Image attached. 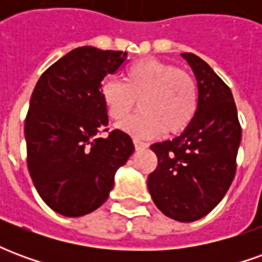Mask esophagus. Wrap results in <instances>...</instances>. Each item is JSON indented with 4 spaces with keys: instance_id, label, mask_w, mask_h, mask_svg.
Instances as JSON below:
<instances>
[{
    "instance_id": "1",
    "label": "esophagus",
    "mask_w": 262,
    "mask_h": 262,
    "mask_svg": "<svg viewBox=\"0 0 262 262\" xmlns=\"http://www.w3.org/2000/svg\"><path fill=\"white\" fill-rule=\"evenodd\" d=\"M133 143H135V148H136V150H143V148H146L148 146L147 143H143L140 142V140H137V139H135Z\"/></svg>"
}]
</instances>
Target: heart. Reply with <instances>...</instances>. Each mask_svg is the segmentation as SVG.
<instances>
[{"label":"heart","mask_w":262,"mask_h":262,"mask_svg":"<svg viewBox=\"0 0 262 262\" xmlns=\"http://www.w3.org/2000/svg\"><path fill=\"white\" fill-rule=\"evenodd\" d=\"M101 97L115 122L126 119L135 106L142 112L125 120L120 129L137 139H153L165 130H185L198 109L196 82L188 71L159 59H142L125 71V82L106 78Z\"/></svg>","instance_id":"b5f03b06"}]
</instances>
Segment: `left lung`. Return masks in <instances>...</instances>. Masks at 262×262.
<instances>
[{"instance_id":"obj_1","label":"left lung","mask_w":262,"mask_h":262,"mask_svg":"<svg viewBox=\"0 0 262 262\" xmlns=\"http://www.w3.org/2000/svg\"><path fill=\"white\" fill-rule=\"evenodd\" d=\"M182 57L196 77V114L180 136L151 146L159 164L147 187L165 216L188 223L206 216L231 185L242 126L225 81L196 54Z\"/></svg>"}]
</instances>
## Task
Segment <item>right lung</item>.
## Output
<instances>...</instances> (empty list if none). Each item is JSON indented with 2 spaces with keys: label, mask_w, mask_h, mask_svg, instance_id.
Segmentation results:
<instances>
[{
  "label": "right lung",
  "mask_w": 262,
  "mask_h": 262,
  "mask_svg": "<svg viewBox=\"0 0 262 262\" xmlns=\"http://www.w3.org/2000/svg\"><path fill=\"white\" fill-rule=\"evenodd\" d=\"M126 52L77 48L49 67L32 92L25 119L33 185L54 212L78 217L102 205L116 170L135 151L130 136L108 125L101 84L122 69Z\"/></svg>",
  "instance_id": "1"
}]
</instances>
